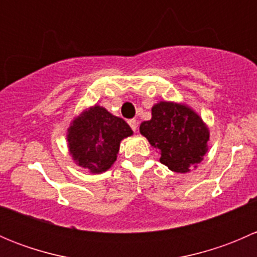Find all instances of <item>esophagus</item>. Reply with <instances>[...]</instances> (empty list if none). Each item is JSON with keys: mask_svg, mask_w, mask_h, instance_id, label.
<instances>
[{"mask_svg": "<svg viewBox=\"0 0 257 257\" xmlns=\"http://www.w3.org/2000/svg\"><path fill=\"white\" fill-rule=\"evenodd\" d=\"M128 124L131 125V128L133 129L134 132H137V129H138V121H137L136 119H129Z\"/></svg>", "mask_w": 257, "mask_h": 257, "instance_id": "34e87169", "label": "esophagus"}]
</instances>
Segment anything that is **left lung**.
<instances>
[{"label": "left lung", "instance_id": "8db88e82", "mask_svg": "<svg viewBox=\"0 0 257 257\" xmlns=\"http://www.w3.org/2000/svg\"><path fill=\"white\" fill-rule=\"evenodd\" d=\"M139 129L158 149L160 163L172 172H190L208 152V126L188 105L157 103L152 108V119L143 121Z\"/></svg>", "mask_w": 257, "mask_h": 257}]
</instances>
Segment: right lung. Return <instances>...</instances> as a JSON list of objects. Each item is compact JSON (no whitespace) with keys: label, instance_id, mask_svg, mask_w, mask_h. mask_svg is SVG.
Here are the masks:
<instances>
[{"label":"right lung","instance_id":"obj_1","mask_svg":"<svg viewBox=\"0 0 257 257\" xmlns=\"http://www.w3.org/2000/svg\"><path fill=\"white\" fill-rule=\"evenodd\" d=\"M132 134L133 131L124 119L94 105L73 119L67 132V141L76 164L99 174L112 167L120 142Z\"/></svg>","mask_w":257,"mask_h":257}]
</instances>
